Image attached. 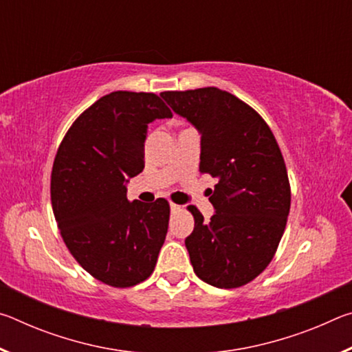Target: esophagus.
<instances>
[{
	"mask_svg": "<svg viewBox=\"0 0 352 352\" xmlns=\"http://www.w3.org/2000/svg\"><path fill=\"white\" fill-rule=\"evenodd\" d=\"M170 210L174 211V212H175V211H180V210H182V206H180V205H177V204H170Z\"/></svg>",
	"mask_w": 352,
	"mask_h": 352,
	"instance_id": "34e87169",
	"label": "esophagus"
}]
</instances>
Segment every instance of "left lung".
Instances as JSON below:
<instances>
[{"label":"left lung","mask_w":352,"mask_h":352,"mask_svg":"<svg viewBox=\"0 0 352 352\" xmlns=\"http://www.w3.org/2000/svg\"><path fill=\"white\" fill-rule=\"evenodd\" d=\"M162 98L201 135V174L217 178L208 220L194 205L186 248L195 275L236 289L261 275L281 241L290 211L287 169L270 127L239 98L216 87L164 91Z\"/></svg>","instance_id":"8db88e82"}]
</instances>
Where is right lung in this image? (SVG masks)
I'll return each instance as SVG.
<instances>
[{
  "instance_id": "right-lung-1",
  "label": "right lung",
  "mask_w": 352,
  "mask_h": 352,
  "mask_svg": "<svg viewBox=\"0 0 352 352\" xmlns=\"http://www.w3.org/2000/svg\"><path fill=\"white\" fill-rule=\"evenodd\" d=\"M172 118L153 93L113 91L76 119L52 166L51 201L69 253L111 287H132L152 275L170 208L127 200L129 178L144 169L147 124Z\"/></svg>"
}]
</instances>
